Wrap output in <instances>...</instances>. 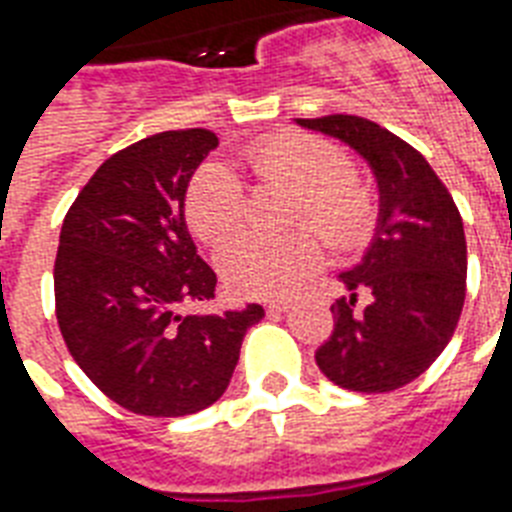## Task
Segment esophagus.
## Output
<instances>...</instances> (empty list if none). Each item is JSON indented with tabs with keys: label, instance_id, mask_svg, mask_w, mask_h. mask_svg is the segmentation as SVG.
<instances>
[{
	"label": "esophagus",
	"instance_id": "1",
	"mask_svg": "<svg viewBox=\"0 0 512 512\" xmlns=\"http://www.w3.org/2000/svg\"><path fill=\"white\" fill-rule=\"evenodd\" d=\"M265 308H268V313H276V316H279V313L289 311V300H268Z\"/></svg>",
	"mask_w": 512,
	"mask_h": 512
}]
</instances>
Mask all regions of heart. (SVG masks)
I'll return each instance as SVG.
<instances>
[{"label":"heart","instance_id":"1","mask_svg":"<svg viewBox=\"0 0 512 512\" xmlns=\"http://www.w3.org/2000/svg\"><path fill=\"white\" fill-rule=\"evenodd\" d=\"M239 159L257 180L295 188L289 220L313 223L335 249H356L372 236V191L348 172L345 154L335 143L308 132H273L241 148ZM185 215L201 241L228 239L244 217V191L236 175L223 164H204L185 193ZM321 257L319 236L300 228L281 239L228 241L217 255V268L236 295L276 297L316 271Z\"/></svg>","mask_w":512,"mask_h":512}]
</instances>
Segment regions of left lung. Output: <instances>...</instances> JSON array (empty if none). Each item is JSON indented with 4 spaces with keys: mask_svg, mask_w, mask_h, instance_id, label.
<instances>
[{
    "mask_svg": "<svg viewBox=\"0 0 512 512\" xmlns=\"http://www.w3.org/2000/svg\"><path fill=\"white\" fill-rule=\"evenodd\" d=\"M295 122L353 148L380 191L374 239L361 263L340 273L348 295L332 305L335 332L316 364L345 390L404 388L441 356L460 321L468 244L457 204L425 156L380 124L348 114Z\"/></svg>",
    "mask_w": 512,
    "mask_h": 512,
    "instance_id": "8db88e82",
    "label": "left lung"
}]
</instances>
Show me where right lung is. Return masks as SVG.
Returning a JSON list of instances; mask_svg holds the SVG:
<instances>
[{
	"instance_id": "add662e5",
	"label": "right lung",
	"mask_w": 512,
	"mask_h": 512,
	"mask_svg": "<svg viewBox=\"0 0 512 512\" xmlns=\"http://www.w3.org/2000/svg\"><path fill=\"white\" fill-rule=\"evenodd\" d=\"M215 132L170 130L100 164L60 228L55 313L68 353L124 409L185 417L223 396L263 305L185 313L217 276L185 225V191Z\"/></svg>"
}]
</instances>
